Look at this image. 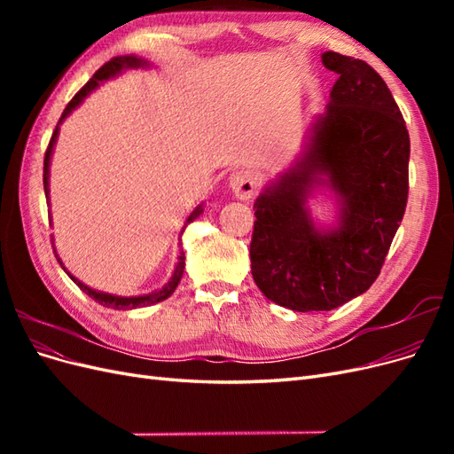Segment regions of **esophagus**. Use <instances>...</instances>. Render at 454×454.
<instances>
[{
    "instance_id": "obj_1",
    "label": "esophagus",
    "mask_w": 454,
    "mask_h": 454,
    "mask_svg": "<svg viewBox=\"0 0 454 454\" xmlns=\"http://www.w3.org/2000/svg\"><path fill=\"white\" fill-rule=\"evenodd\" d=\"M229 187L232 189V193H235L237 199L248 200L252 199V195L257 189V176L254 170H248V168L232 172L229 177Z\"/></svg>"
}]
</instances>
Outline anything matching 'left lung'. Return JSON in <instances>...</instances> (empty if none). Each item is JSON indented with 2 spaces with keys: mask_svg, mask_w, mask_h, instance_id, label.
<instances>
[{
  "mask_svg": "<svg viewBox=\"0 0 454 454\" xmlns=\"http://www.w3.org/2000/svg\"><path fill=\"white\" fill-rule=\"evenodd\" d=\"M339 79L294 167L254 204L252 274L267 299L295 312L332 310L379 277L409 193V132L390 89L367 62L333 51ZM318 184L340 202L338 225L318 230L306 200Z\"/></svg>",
  "mask_w": 454,
  "mask_h": 454,
  "instance_id": "obj_1",
  "label": "left lung"
}]
</instances>
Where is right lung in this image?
Instances as JSON below:
<instances>
[{
  "label": "right lung",
  "instance_id": "1",
  "mask_svg": "<svg viewBox=\"0 0 454 454\" xmlns=\"http://www.w3.org/2000/svg\"><path fill=\"white\" fill-rule=\"evenodd\" d=\"M140 66H149V64H147V60H142V59H138V57H134V54H130V57H115V59H112L109 62H106V64L100 67V70L92 75V79L87 81V85L74 96V98L70 100V104L66 106L64 114H62V117H60V121H59V125H57V129H54V132H52V138H51V142H49L47 153H45V160H43V187H45V197H49V164H51V155H52L54 144H57V136H59L60 122H62L67 115H70V114L74 112V109H75L81 102H83L94 89H98V85L102 83V81H106V79H109V77H114V75L121 74L122 70H129V67H140ZM200 214H202V204L197 206V208H195L193 212H191V215L187 217V222H185L184 227H187L191 222H195V219H197ZM182 232H184V229H182ZM52 250H54V246H52ZM54 255H57L60 267L67 272V269L62 265V261H60L57 250H54ZM184 269H185V254H184V250H182V252H180V257H177V265H176V269H174V274H172V278L168 280V284H164V287H160V290H157V292H151V294H147V295H138V297H119V295H112V294L96 292V290H92V287H89V286H85L81 280H77V278L74 277V274L67 272V277H70V278L81 287V290H83L90 299H94L96 303H100L102 307L115 309V310H129V309H138V307L155 305V303H159V301L168 299V297L174 294L177 284H180Z\"/></svg>",
  "mask_w": 454,
  "mask_h": 454
}]
</instances>
